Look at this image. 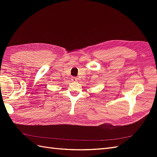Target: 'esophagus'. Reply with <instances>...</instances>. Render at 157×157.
I'll list each match as a JSON object with an SVG mask.
<instances>
[{
	"label": "esophagus",
	"instance_id": "esophagus-1",
	"mask_svg": "<svg viewBox=\"0 0 157 157\" xmlns=\"http://www.w3.org/2000/svg\"><path fill=\"white\" fill-rule=\"evenodd\" d=\"M71 80H72V81H73V82H76V81H77V80H78V78H77V77H71Z\"/></svg>",
	"mask_w": 157,
	"mask_h": 157
}]
</instances>
